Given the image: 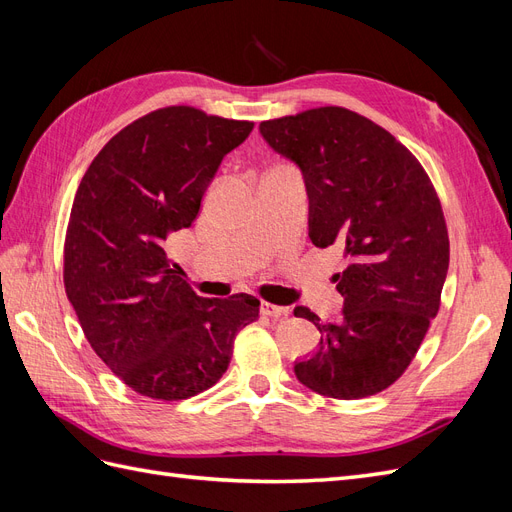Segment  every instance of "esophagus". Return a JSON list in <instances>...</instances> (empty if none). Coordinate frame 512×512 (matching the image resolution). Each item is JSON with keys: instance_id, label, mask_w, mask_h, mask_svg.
Instances as JSON below:
<instances>
[{"instance_id": "esophagus-1", "label": "esophagus", "mask_w": 512, "mask_h": 512, "mask_svg": "<svg viewBox=\"0 0 512 512\" xmlns=\"http://www.w3.org/2000/svg\"><path fill=\"white\" fill-rule=\"evenodd\" d=\"M260 312L265 314V316L277 318V316H286V314L290 312V309H288V307H284V305H273V303L262 301V303H260Z\"/></svg>"}]
</instances>
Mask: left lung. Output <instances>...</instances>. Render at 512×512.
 I'll use <instances>...</instances> for the list:
<instances>
[{"instance_id": "1", "label": "left lung", "mask_w": 512, "mask_h": 512, "mask_svg": "<svg viewBox=\"0 0 512 512\" xmlns=\"http://www.w3.org/2000/svg\"><path fill=\"white\" fill-rule=\"evenodd\" d=\"M260 134L301 170L309 239L348 258L333 277L342 318L294 307L320 331L294 376L335 399L376 395L404 374L438 314L448 235L436 190L393 134L342 106L262 121Z\"/></svg>"}]
</instances>
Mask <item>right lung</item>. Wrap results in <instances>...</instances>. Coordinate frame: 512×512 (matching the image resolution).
<instances>
[{
  "label": "right lung",
  "mask_w": 512,
  "mask_h": 512,
  "mask_svg": "<svg viewBox=\"0 0 512 512\" xmlns=\"http://www.w3.org/2000/svg\"><path fill=\"white\" fill-rule=\"evenodd\" d=\"M252 128L192 106L160 108L115 134L76 190L66 294L91 348L136 393L177 401L207 391L258 318L252 294L198 297L164 250L192 226L226 153Z\"/></svg>",
  "instance_id": "obj_1"
}]
</instances>
